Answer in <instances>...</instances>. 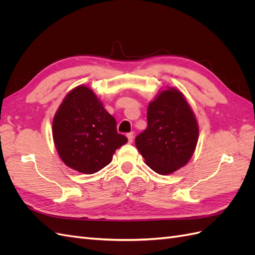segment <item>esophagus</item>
Segmentation results:
<instances>
[{
	"instance_id": "1",
	"label": "esophagus",
	"mask_w": 255,
	"mask_h": 255,
	"mask_svg": "<svg viewBox=\"0 0 255 255\" xmlns=\"http://www.w3.org/2000/svg\"><path fill=\"white\" fill-rule=\"evenodd\" d=\"M127 137H128V143H132V142H133V138H134L133 133H128V134H127Z\"/></svg>"
}]
</instances>
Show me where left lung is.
I'll use <instances>...</instances> for the list:
<instances>
[{
	"mask_svg": "<svg viewBox=\"0 0 255 255\" xmlns=\"http://www.w3.org/2000/svg\"><path fill=\"white\" fill-rule=\"evenodd\" d=\"M146 118L148 127L136 137V148L153 171L171 174L186 165L196 150L195 113L179 89L167 87L149 103Z\"/></svg>",
	"mask_w": 255,
	"mask_h": 255,
	"instance_id": "1",
	"label": "left lung"
}]
</instances>
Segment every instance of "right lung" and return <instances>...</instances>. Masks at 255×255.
Masks as SVG:
<instances>
[{
    "label": "right lung",
    "mask_w": 255,
    "mask_h": 255,
    "mask_svg": "<svg viewBox=\"0 0 255 255\" xmlns=\"http://www.w3.org/2000/svg\"><path fill=\"white\" fill-rule=\"evenodd\" d=\"M116 125L91 88L76 86L68 92L53 118L52 135L60 159L81 173L100 171L128 141L118 134Z\"/></svg>",
    "instance_id": "right-lung-1"
}]
</instances>
